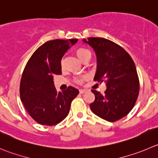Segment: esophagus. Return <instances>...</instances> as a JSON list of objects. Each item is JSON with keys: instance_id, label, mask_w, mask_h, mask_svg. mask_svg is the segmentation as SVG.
<instances>
[{"instance_id": "obj_1", "label": "esophagus", "mask_w": 158, "mask_h": 158, "mask_svg": "<svg viewBox=\"0 0 158 158\" xmlns=\"http://www.w3.org/2000/svg\"><path fill=\"white\" fill-rule=\"evenodd\" d=\"M79 91H80L81 94H85V93L87 91V90L86 89H80L79 90Z\"/></svg>"}]
</instances>
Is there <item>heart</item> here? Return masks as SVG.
Instances as JSON below:
<instances>
[{
  "instance_id": "b5f03b06",
  "label": "heart",
  "mask_w": 158,
  "mask_h": 158,
  "mask_svg": "<svg viewBox=\"0 0 158 158\" xmlns=\"http://www.w3.org/2000/svg\"><path fill=\"white\" fill-rule=\"evenodd\" d=\"M77 56H78V58L84 62L85 60L88 59H91V52L89 49H86V48H79V49L77 50L76 52ZM78 84H81L83 81V78H78L76 81Z\"/></svg>"
}]
</instances>
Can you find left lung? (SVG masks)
Wrapping results in <instances>:
<instances>
[{"instance_id":"8db88e82","label":"left lung","mask_w":158,"mask_h":158,"mask_svg":"<svg viewBox=\"0 0 158 158\" xmlns=\"http://www.w3.org/2000/svg\"><path fill=\"white\" fill-rule=\"evenodd\" d=\"M83 42L94 49L97 56V70L94 81H105L106 91L91 90L95 99L91 111L100 118L115 122L130 113L139 91L136 66L130 54L116 43L104 38L91 37Z\"/></svg>"}]
</instances>
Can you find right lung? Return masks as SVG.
Returning <instances> with one entry per match:
<instances>
[{"instance_id":"right-lung-1","label":"right lung","mask_w":158,"mask_h":158,"mask_svg":"<svg viewBox=\"0 0 158 158\" xmlns=\"http://www.w3.org/2000/svg\"><path fill=\"white\" fill-rule=\"evenodd\" d=\"M77 39L54 40L42 45L25 65L20 83V98L30 116L41 125L54 126L64 119L70 112L72 101L79 91L69 86L57 91L53 76L61 74V60L70 45Z\"/></svg>"}]
</instances>
